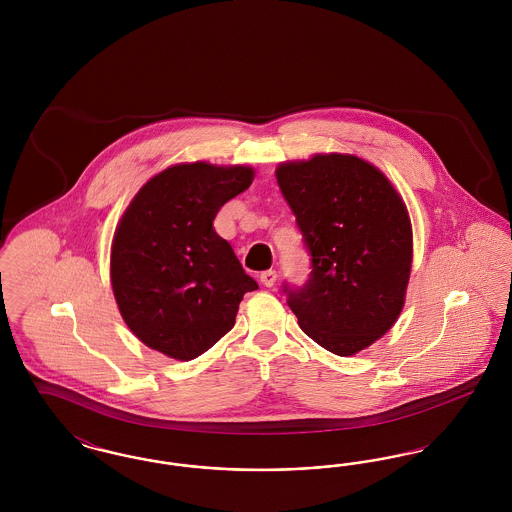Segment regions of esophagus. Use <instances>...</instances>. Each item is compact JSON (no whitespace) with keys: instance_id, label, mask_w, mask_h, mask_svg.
<instances>
[{"instance_id":"1","label":"esophagus","mask_w":512,"mask_h":512,"mask_svg":"<svg viewBox=\"0 0 512 512\" xmlns=\"http://www.w3.org/2000/svg\"><path fill=\"white\" fill-rule=\"evenodd\" d=\"M276 278H278V274H276V270H265V272H261V282L267 286V288H272L274 286V282H276Z\"/></svg>"}]
</instances>
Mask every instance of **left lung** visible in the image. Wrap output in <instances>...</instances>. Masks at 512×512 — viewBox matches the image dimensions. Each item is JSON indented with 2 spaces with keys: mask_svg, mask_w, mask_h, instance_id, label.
Here are the masks:
<instances>
[{
  "mask_svg": "<svg viewBox=\"0 0 512 512\" xmlns=\"http://www.w3.org/2000/svg\"><path fill=\"white\" fill-rule=\"evenodd\" d=\"M276 180L311 255L309 280L284 284L288 305L320 347L355 355L403 309L413 263L407 207L390 180L355 155L282 163Z\"/></svg>",
  "mask_w": 512,
  "mask_h": 512,
  "instance_id": "left-lung-1",
  "label": "left lung"
}]
</instances>
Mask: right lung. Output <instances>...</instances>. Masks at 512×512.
Wrapping results in <instances>:
<instances>
[{"label": "right lung", "mask_w": 512, "mask_h": 512, "mask_svg": "<svg viewBox=\"0 0 512 512\" xmlns=\"http://www.w3.org/2000/svg\"><path fill=\"white\" fill-rule=\"evenodd\" d=\"M253 182L249 167L174 165L124 211L111 247V284L124 322L147 347L192 361L232 330L257 290L213 228L220 207Z\"/></svg>", "instance_id": "add662e5"}]
</instances>
